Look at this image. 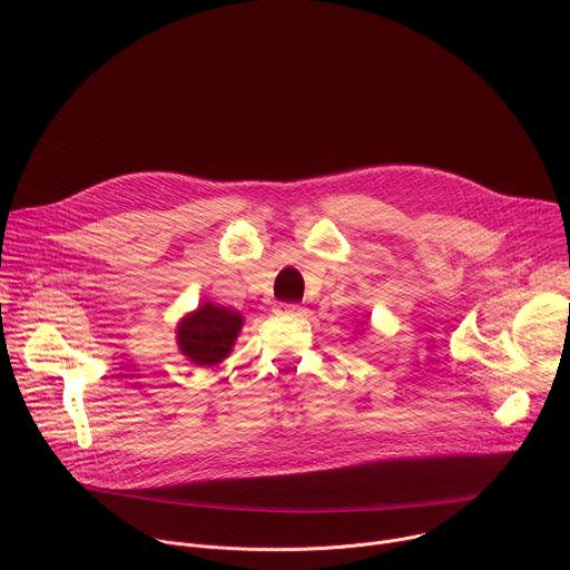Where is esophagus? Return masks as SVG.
<instances>
[{"label":"esophagus","instance_id":"34e87169","mask_svg":"<svg viewBox=\"0 0 570 570\" xmlns=\"http://www.w3.org/2000/svg\"><path fill=\"white\" fill-rule=\"evenodd\" d=\"M279 315H304L306 308L299 306V304H277L275 308Z\"/></svg>","mask_w":570,"mask_h":570}]
</instances>
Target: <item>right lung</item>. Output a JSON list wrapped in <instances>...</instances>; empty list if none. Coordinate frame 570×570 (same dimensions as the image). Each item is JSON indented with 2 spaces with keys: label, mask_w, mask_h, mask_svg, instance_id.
Returning a JSON list of instances; mask_svg holds the SVG:
<instances>
[{
  "label": "right lung",
  "mask_w": 570,
  "mask_h": 570,
  "mask_svg": "<svg viewBox=\"0 0 570 570\" xmlns=\"http://www.w3.org/2000/svg\"><path fill=\"white\" fill-rule=\"evenodd\" d=\"M242 326L244 315L239 311L204 302L178 320L176 344L197 366H217L230 355Z\"/></svg>",
  "instance_id": "1"
}]
</instances>
